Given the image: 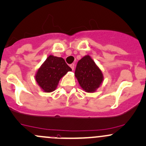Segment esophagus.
<instances>
[{"instance_id": "1", "label": "esophagus", "mask_w": 146, "mask_h": 146, "mask_svg": "<svg viewBox=\"0 0 146 146\" xmlns=\"http://www.w3.org/2000/svg\"><path fill=\"white\" fill-rule=\"evenodd\" d=\"M70 68H71V69L72 70H74V67H75V65H74V64H70Z\"/></svg>"}]
</instances>
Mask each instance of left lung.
Here are the masks:
<instances>
[{"label":"left lung","instance_id":"obj_1","mask_svg":"<svg viewBox=\"0 0 146 146\" xmlns=\"http://www.w3.org/2000/svg\"><path fill=\"white\" fill-rule=\"evenodd\" d=\"M75 76L82 89L87 93L95 92L103 82L101 70L89 55L78 61Z\"/></svg>","mask_w":146,"mask_h":146}]
</instances>
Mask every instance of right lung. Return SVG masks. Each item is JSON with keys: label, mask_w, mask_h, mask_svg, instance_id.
Instances as JSON below:
<instances>
[{"label": "right lung", "mask_w": 146, "mask_h": 146, "mask_svg": "<svg viewBox=\"0 0 146 146\" xmlns=\"http://www.w3.org/2000/svg\"><path fill=\"white\" fill-rule=\"evenodd\" d=\"M72 69L62 57L50 55L35 75V80L44 92L55 91L60 79Z\"/></svg>", "instance_id": "add662e5"}]
</instances>
